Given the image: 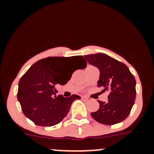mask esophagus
<instances>
[{
    "mask_svg": "<svg viewBox=\"0 0 154 154\" xmlns=\"http://www.w3.org/2000/svg\"><path fill=\"white\" fill-rule=\"evenodd\" d=\"M81 98H82V99H83V100H88V99L87 97L85 96V95H82V96L81 97Z\"/></svg>",
    "mask_w": 154,
    "mask_h": 154,
    "instance_id": "obj_1",
    "label": "esophagus"
}]
</instances>
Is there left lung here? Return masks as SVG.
I'll return each mask as SVG.
<instances>
[{
    "mask_svg": "<svg viewBox=\"0 0 154 154\" xmlns=\"http://www.w3.org/2000/svg\"><path fill=\"white\" fill-rule=\"evenodd\" d=\"M90 64L99 69L98 87L109 91L108 101L98 100V110L91 113L98 122L112 125L122 122L130 114L136 96V81L125 63L104 54L85 56Z\"/></svg>",
    "mask_w": 154,
    "mask_h": 154,
    "instance_id": "8db88e82",
    "label": "left lung"
}]
</instances>
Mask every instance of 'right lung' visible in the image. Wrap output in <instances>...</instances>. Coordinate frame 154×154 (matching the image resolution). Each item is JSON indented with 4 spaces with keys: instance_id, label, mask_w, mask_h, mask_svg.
<instances>
[{
    "instance_id": "right-lung-1",
    "label": "right lung",
    "mask_w": 154,
    "mask_h": 154,
    "mask_svg": "<svg viewBox=\"0 0 154 154\" xmlns=\"http://www.w3.org/2000/svg\"><path fill=\"white\" fill-rule=\"evenodd\" d=\"M78 61L82 69L87 66L82 56L48 57L32 65L19 82L17 98L22 111L35 125L51 127L62 121L70 110L72 103L80 99L77 95L68 98L56 95V85L66 84L72 73L69 67Z\"/></svg>"
}]
</instances>
